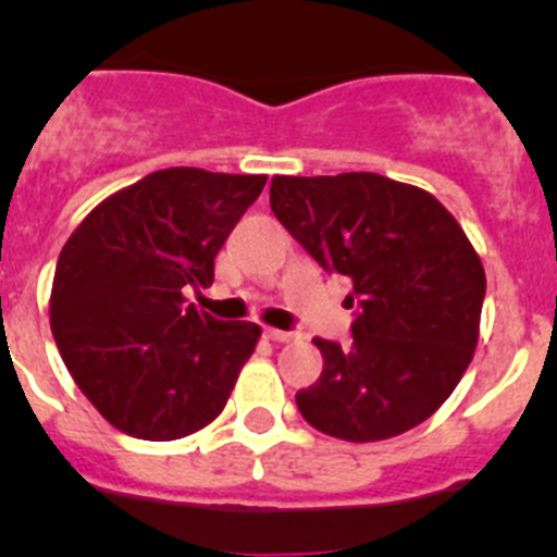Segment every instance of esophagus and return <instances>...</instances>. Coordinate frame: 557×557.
<instances>
[{"label":"esophagus","instance_id":"34e87169","mask_svg":"<svg viewBox=\"0 0 557 557\" xmlns=\"http://www.w3.org/2000/svg\"><path fill=\"white\" fill-rule=\"evenodd\" d=\"M264 337L273 339V343H293V339H298V334L284 332V329H264Z\"/></svg>","mask_w":557,"mask_h":557}]
</instances>
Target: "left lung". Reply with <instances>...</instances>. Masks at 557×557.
Instances as JSON below:
<instances>
[{
	"label": "left lung",
	"instance_id": "1",
	"mask_svg": "<svg viewBox=\"0 0 557 557\" xmlns=\"http://www.w3.org/2000/svg\"><path fill=\"white\" fill-rule=\"evenodd\" d=\"M270 209L314 262L348 275L354 343L314 337L321 379L298 391L307 424L371 444L444 405L474 357L485 270L430 191L376 175H275Z\"/></svg>",
	"mask_w": 557,
	"mask_h": 557
}]
</instances>
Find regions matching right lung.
I'll return each instance as SVG.
<instances>
[{
    "label": "right lung",
    "instance_id": "1",
    "mask_svg": "<svg viewBox=\"0 0 557 557\" xmlns=\"http://www.w3.org/2000/svg\"><path fill=\"white\" fill-rule=\"evenodd\" d=\"M268 175L170 166L113 191L58 256L49 326L69 373L108 424L175 441L223 412L262 329L223 323L186 287H211L214 256Z\"/></svg>",
    "mask_w": 557,
    "mask_h": 557
}]
</instances>
